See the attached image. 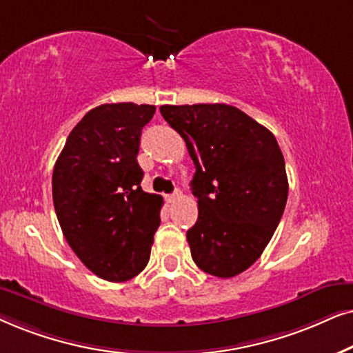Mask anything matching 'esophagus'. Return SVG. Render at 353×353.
<instances>
[{"label": "esophagus", "mask_w": 353, "mask_h": 353, "mask_svg": "<svg viewBox=\"0 0 353 353\" xmlns=\"http://www.w3.org/2000/svg\"><path fill=\"white\" fill-rule=\"evenodd\" d=\"M179 196H181V190H176L174 194L166 195V200L169 201V203H172V201H176L177 199H179Z\"/></svg>", "instance_id": "1"}]
</instances>
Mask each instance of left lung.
<instances>
[{
  "mask_svg": "<svg viewBox=\"0 0 353 353\" xmlns=\"http://www.w3.org/2000/svg\"><path fill=\"white\" fill-rule=\"evenodd\" d=\"M164 121L184 139L195 174L199 219L187 231L195 265L232 278L261 256L289 194L278 140L236 106L163 105Z\"/></svg>",
  "mask_w": 353,
  "mask_h": 353,
  "instance_id": "8db88e82",
  "label": "left lung"
}]
</instances>
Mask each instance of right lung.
<instances>
[{
	"mask_svg": "<svg viewBox=\"0 0 353 353\" xmlns=\"http://www.w3.org/2000/svg\"><path fill=\"white\" fill-rule=\"evenodd\" d=\"M153 105L111 103L93 108L70 130L53 169L59 225L83 265L98 278L122 283L150 260L161 195L140 187L142 129Z\"/></svg>",
	"mask_w": 353,
	"mask_h": 353,
	"instance_id": "obj_1",
	"label": "right lung"
}]
</instances>
